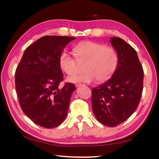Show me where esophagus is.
Listing matches in <instances>:
<instances>
[{"mask_svg": "<svg viewBox=\"0 0 159 159\" xmlns=\"http://www.w3.org/2000/svg\"><path fill=\"white\" fill-rule=\"evenodd\" d=\"M81 85H82V84H76V87L78 88V87H80V86H81Z\"/></svg>", "mask_w": 159, "mask_h": 159, "instance_id": "esophagus-1", "label": "esophagus"}]
</instances>
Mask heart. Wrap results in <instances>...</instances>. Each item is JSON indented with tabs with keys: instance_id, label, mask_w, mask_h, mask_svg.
Returning a JSON list of instances; mask_svg holds the SVG:
<instances>
[{
	"instance_id": "1",
	"label": "heart",
	"mask_w": 159,
	"mask_h": 159,
	"mask_svg": "<svg viewBox=\"0 0 159 159\" xmlns=\"http://www.w3.org/2000/svg\"><path fill=\"white\" fill-rule=\"evenodd\" d=\"M74 52L77 60H86L83 67L84 72L74 74L68 78L71 83H92L97 79L102 82L114 74L118 63L114 49L93 41H83L76 45ZM60 66L66 74H72L76 70V60L67 51L60 57Z\"/></svg>"
}]
</instances>
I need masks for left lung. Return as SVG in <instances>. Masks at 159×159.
<instances>
[{
    "label": "left lung",
    "mask_w": 159,
    "mask_h": 159,
    "mask_svg": "<svg viewBox=\"0 0 159 159\" xmlns=\"http://www.w3.org/2000/svg\"><path fill=\"white\" fill-rule=\"evenodd\" d=\"M118 64L112 76L92 90L93 111L99 122L114 127L138 108L143 90L144 71L135 50L124 40L111 37Z\"/></svg>",
    "instance_id": "8db88e82"
}]
</instances>
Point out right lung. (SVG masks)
Returning <instances> with one entry per match:
<instances>
[{"label": "right lung", "instance_id": "add662e5", "mask_svg": "<svg viewBox=\"0 0 159 159\" xmlns=\"http://www.w3.org/2000/svg\"><path fill=\"white\" fill-rule=\"evenodd\" d=\"M74 37L45 36L26 48L15 71V88L24 113L42 127L53 128L65 119L71 94V83L63 80L60 57Z\"/></svg>", "mask_w": 159, "mask_h": 159}]
</instances>
